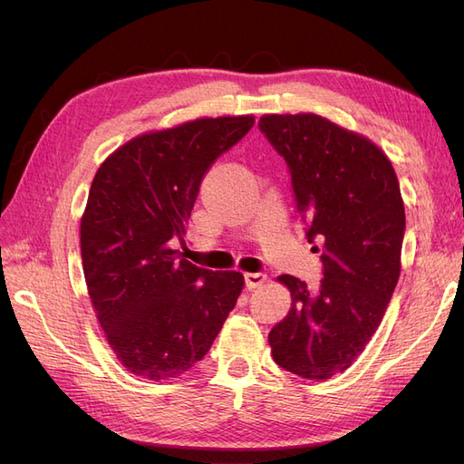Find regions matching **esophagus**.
Returning <instances> with one entry per match:
<instances>
[{
  "mask_svg": "<svg viewBox=\"0 0 464 464\" xmlns=\"http://www.w3.org/2000/svg\"><path fill=\"white\" fill-rule=\"evenodd\" d=\"M244 280H246V288L247 290H256V288H259L265 283L266 275H263V273H246Z\"/></svg>",
  "mask_w": 464,
  "mask_h": 464,
  "instance_id": "esophagus-1",
  "label": "esophagus"
}]
</instances>
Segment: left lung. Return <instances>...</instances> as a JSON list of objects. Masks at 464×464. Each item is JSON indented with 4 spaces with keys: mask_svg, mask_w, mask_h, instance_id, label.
Masks as SVG:
<instances>
[{
    "mask_svg": "<svg viewBox=\"0 0 464 464\" xmlns=\"http://www.w3.org/2000/svg\"><path fill=\"white\" fill-rule=\"evenodd\" d=\"M266 141L286 160L319 288L283 275L292 305L269 333L280 368L329 379L353 366L382 323L401 275L404 205L391 160L370 139L315 116L266 114Z\"/></svg>",
    "mask_w": 464,
    "mask_h": 464,
    "instance_id": "1",
    "label": "left lung"
}]
</instances>
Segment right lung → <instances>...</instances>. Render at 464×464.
Instances as JSON below:
<instances>
[{"label": "right lung", "mask_w": 464, "mask_h": 464, "mask_svg": "<svg viewBox=\"0 0 464 464\" xmlns=\"http://www.w3.org/2000/svg\"><path fill=\"white\" fill-rule=\"evenodd\" d=\"M254 116L201 118L131 139L101 164L81 218V257L106 341L128 372L160 382L191 370L244 288L172 249L208 168Z\"/></svg>", "instance_id": "right-lung-1"}]
</instances>
